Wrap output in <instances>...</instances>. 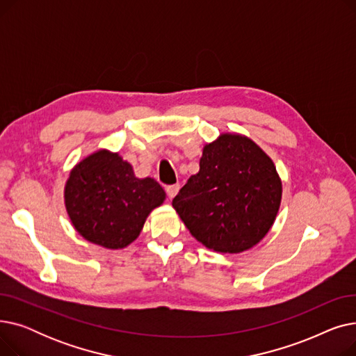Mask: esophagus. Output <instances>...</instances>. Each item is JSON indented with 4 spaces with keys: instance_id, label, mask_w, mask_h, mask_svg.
Here are the masks:
<instances>
[{
    "instance_id": "obj_1",
    "label": "esophagus",
    "mask_w": 356,
    "mask_h": 356,
    "mask_svg": "<svg viewBox=\"0 0 356 356\" xmlns=\"http://www.w3.org/2000/svg\"><path fill=\"white\" fill-rule=\"evenodd\" d=\"M179 189H180V184H172V186H167V188H165L167 196L170 197V199H173V197L177 195Z\"/></svg>"
}]
</instances>
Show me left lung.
I'll use <instances>...</instances> for the list:
<instances>
[{
    "instance_id": "obj_1",
    "label": "left lung",
    "mask_w": 356,
    "mask_h": 356,
    "mask_svg": "<svg viewBox=\"0 0 356 356\" xmlns=\"http://www.w3.org/2000/svg\"><path fill=\"white\" fill-rule=\"evenodd\" d=\"M282 196V179L264 149L247 136L222 133L204 144L199 172L172 204L200 244L239 254L268 234Z\"/></svg>"
}]
</instances>
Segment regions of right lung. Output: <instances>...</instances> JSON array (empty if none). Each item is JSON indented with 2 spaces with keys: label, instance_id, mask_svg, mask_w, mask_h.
<instances>
[{
  "label": "right lung",
  "instance_id": "obj_1",
  "mask_svg": "<svg viewBox=\"0 0 356 356\" xmlns=\"http://www.w3.org/2000/svg\"><path fill=\"white\" fill-rule=\"evenodd\" d=\"M164 200L165 192L154 179H138L133 165L106 148L74 164L65 184L73 228L106 250H122L134 242L148 215Z\"/></svg>",
  "mask_w": 356,
  "mask_h": 356
}]
</instances>
